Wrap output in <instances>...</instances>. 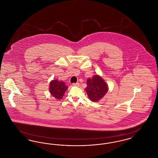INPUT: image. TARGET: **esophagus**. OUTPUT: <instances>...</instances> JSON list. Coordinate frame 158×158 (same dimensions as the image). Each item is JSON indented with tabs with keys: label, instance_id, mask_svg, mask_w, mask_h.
Here are the masks:
<instances>
[{
	"label": "esophagus",
	"instance_id": "1",
	"mask_svg": "<svg viewBox=\"0 0 158 158\" xmlns=\"http://www.w3.org/2000/svg\"><path fill=\"white\" fill-rule=\"evenodd\" d=\"M73 85L75 86H79L80 84H79V83H75L73 84Z\"/></svg>",
	"mask_w": 158,
	"mask_h": 158
}]
</instances>
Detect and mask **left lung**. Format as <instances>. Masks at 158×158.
Masks as SVG:
<instances>
[{
    "instance_id": "left-lung-1",
    "label": "left lung",
    "mask_w": 158,
    "mask_h": 158,
    "mask_svg": "<svg viewBox=\"0 0 158 158\" xmlns=\"http://www.w3.org/2000/svg\"><path fill=\"white\" fill-rule=\"evenodd\" d=\"M85 90L90 101L98 102L103 98L108 90V85L100 76L94 75L87 80Z\"/></svg>"
}]
</instances>
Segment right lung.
<instances>
[{"instance_id":"add662e5","label":"right lung","mask_w":158,"mask_h":158,"mask_svg":"<svg viewBox=\"0 0 158 158\" xmlns=\"http://www.w3.org/2000/svg\"><path fill=\"white\" fill-rule=\"evenodd\" d=\"M68 88V86L66 85L65 83L59 81L57 79L53 80L50 83V92L51 95L57 99L62 98Z\"/></svg>"}]
</instances>
